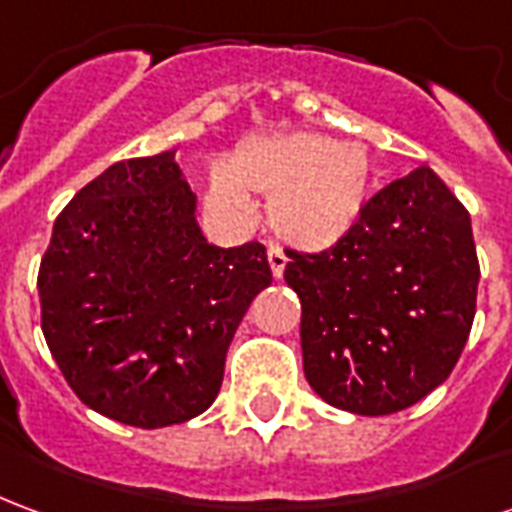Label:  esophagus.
<instances>
[{"mask_svg":"<svg viewBox=\"0 0 512 512\" xmlns=\"http://www.w3.org/2000/svg\"><path fill=\"white\" fill-rule=\"evenodd\" d=\"M268 266H271V274L274 279H279L285 274V266H288V257L282 255V249L274 244H268Z\"/></svg>","mask_w":512,"mask_h":512,"instance_id":"1","label":"esophagus"}]
</instances>
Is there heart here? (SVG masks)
Returning <instances> with one entry per match:
<instances>
[{"label": "heart", "mask_w": 512, "mask_h": 512, "mask_svg": "<svg viewBox=\"0 0 512 512\" xmlns=\"http://www.w3.org/2000/svg\"><path fill=\"white\" fill-rule=\"evenodd\" d=\"M373 158L365 147L307 131L252 136L213 164L208 202L235 219H252L249 191L266 194L277 238L304 252L332 249L354 233L370 202Z\"/></svg>", "instance_id": "heart-1"}]
</instances>
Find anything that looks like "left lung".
I'll use <instances>...</instances> for the list:
<instances>
[{"instance_id":"left-lung-1","label":"left lung","mask_w":512,"mask_h":512,"mask_svg":"<svg viewBox=\"0 0 512 512\" xmlns=\"http://www.w3.org/2000/svg\"><path fill=\"white\" fill-rule=\"evenodd\" d=\"M304 376L334 408L384 417L444 384L469 340L480 263L472 219L430 167L367 202L326 252H290Z\"/></svg>"}]
</instances>
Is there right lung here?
Returning <instances> with one entry per match:
<instances>
[{
    "mask_svg": "<svg viewBox=\"0 0 512 512\" xmlns=\"http://www.w3.org/2000/svg\"><path fill=\"white\" fill-rule=\"evenodd\" d=\"M175 150L90 180L54 222L40 260V326L76 397L134 428L211 406L224 356L257 293L266 246L222 249L197 224Z\"/></svg>",
    "mask_w": 512,
    "mask_h": 512,
    "instance_id": "1",
    "label": "right lung"
}]
</instances>
